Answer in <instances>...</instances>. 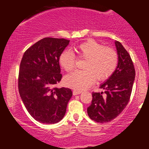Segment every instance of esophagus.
<instances>
[{
	"instance_id": "obj_1",
	"label": "esophagus",
	"mask_w": 149,
	"mask_h": 149,
	"mask_svg": "<svg viewBox=\"0 0 149 149\" xmlns=\"http://www.w3.org/2000/svg\"><path fill=\"white\" fill-rule=\"evenodd\" d=\"M81 93V91H77V90H73V95H78V94H80Z\"/></svg>"
}]
</instances>
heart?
Instances as JSON below:
<instances>
[{
	"mask_svg": "<svg viewBox=\"0 0 149 149\" xmlns=\"http://www.w3.org/2000/svg\"><path fill=\"white\" fill-rule=\"evenodd\" d=\"M78 58H85L84 70H76L65 79L68 86L78 91L86 89L95 79L104 81L109 79L116 70L118 57L116 51L109 47H104L94 40H88L76 48ZM61 67L67 72L76 68V58L73 52L63 51L59 58Z\"/></svg>",
	"mask_w": 149,
	"mask_h": 149,
	"instance_id": "b5f03b06",
	"label": "heart"
}]
</instances>
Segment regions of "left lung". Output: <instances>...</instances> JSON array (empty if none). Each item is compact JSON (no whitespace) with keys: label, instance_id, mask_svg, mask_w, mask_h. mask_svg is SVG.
<instances>
[{"label":"left lung","instance_id":"8db88e82","mask_svg":"<svg viewBox=\"0 0 149 149\" xmlns=\"http://www.w3.org/2000/svg\"><path fill=\"white\" fill-rule=\"evenodd\" d=\"M118 64L113 74L100 86L103 92H92L87 113L92 120L103 123L112 121L125 108L130 100L136 76L130 55L120 42H115Z\"/></svg>","mask_w":149,"mask_h":149}]
</instances>
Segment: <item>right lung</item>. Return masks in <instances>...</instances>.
<instances>
[{
    "label": "right lung",
    "instance_id": "obj_1",
    "mask_svg": "<svg viewBox=\"0 0 149 149\" xmlns=\"http://www.w3.org/2000/svg\"><path fill=\"white\" fill-rule=\"evenodd\" d=\"M70 40L46 37L28 48L20 63L18 87L22 102L33 118L54 124L63 118L71 89L55 86L61 81L59 58Z\"/></svg>",
    "mask_w": 149,
    "mask_h": 149
}]
</instances>
